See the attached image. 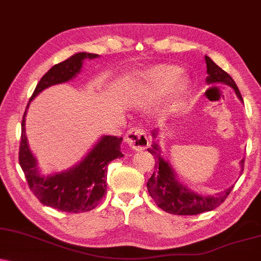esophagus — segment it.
<instances>
[{"instance_id":"esophagus-1","label":"esophagus","mask_w":261,"mask_h":261,"mask_svg":"<svg viewBox=\"0 0 261 261\" xmlns=\"http://www.w3.org/2000/svg\"><path fill=\"white\" fill-rule=\"evenodd\" d=\"M125 143L130 146V149L136 151L145 150L149 146V139L146 133L140 128H132L125 134Z\"/></svg>"}]
</instances>
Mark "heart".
Here are the masks:
<instances>
[{"label": "heart", "mask_w": 261, "mask_h": 261, "mask_svg": "<svg viewBox=\"0 0 261 261\" xmlns=\"http://www.w3.org/2000/svg\"><path fill=\"white\" fill-rule=\"evenodd\" d=\"M179 71L178 66L169 64L151 66L143 73L139 92L147 96L161 95L167 92L169 98H178L189 86L188 77Z\"/></svg>", "instance_id": "1"}]
</instances>
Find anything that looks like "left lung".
Listing matches in <instances>:
<instances>
[{"label": "left lung", "mask_w": 261, "mask_h": 261, "mask_svg": "<svg viewBox=\"0 0 261 261\" xmlns=\"http://www.w3.org/2000/svg\"><path fill=\"white\" fill-rule=\"evenodd\" d=\"M205 64H207V79L205 82L208 85H214V83H223L231 87L236 93L237 98L243 101L242 95L239 91V87L232 80L229 73L225 72L223 69L215 64L211 58L205 56ZM153 138V143L147 151L155 157V172L151 175L147 181V191L156 204L170 214L178 215H196L201 214L203 212L213 211L218 205H220L226 199L227 196L233 189V185L227 188L224 191L215 195L204 196L202 194L192 191L188 186L180 182L178 175L173 169L172 165L168 160H166L162 155V150L159 143L155 139L159 136V129H153L151 132ZM244 159L241 161V172H243Z\"/></svg>", "instance_id": "8db88e82"}]
</instances>
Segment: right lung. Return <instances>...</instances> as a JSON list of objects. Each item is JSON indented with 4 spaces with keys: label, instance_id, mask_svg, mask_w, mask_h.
Instances as JSON below:
<instances>
[{
    "label": "right lung",
    "instance_id": "obj_1",
    "mask_svg": "<svg viewBox=\"0 0 261 261\" xmlns=\"http://www.w3.org/2000/svg\"><path fill=\"white\" fill-rule=\"evenodd\" d=\"M98 54L75 53L63 63L48 70L35 88L21 121V140L19 147L20 165L31 191L42 204L67 213H82L98 205L106 191L108 165L121 159L122 138L102 136L88 153L71 168L53 174H41L36 157L32 155L25 134V116L29 105L42 91L54 85L71 81L81 72L86 59H95Z\"/></svg>",
    "mask_w": 261,
    "mask_h": 261
}]
</instances>
